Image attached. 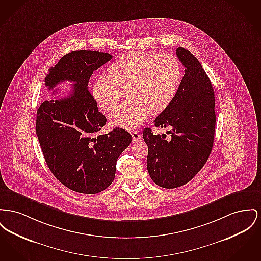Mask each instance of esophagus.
Returning a JSON list of instances; mask_svg holds the SVG:
<instances>
[{"mask_svg": "<svg viewBox=\"0 0 261 261\" xmlns=\"http://www.w3.org/2000/svg\"><path fill=\"white\" fill-rule=\"evenodd\" d=\"M132 138H133V143H136L142 140V135L139 133L138 131H132Z\"/></svg>", "mask_w": 261, "mask_h": 261, "instance_id": "obj_1", "label": "esophagus"}]
</instances>
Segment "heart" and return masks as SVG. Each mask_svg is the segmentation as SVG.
Segmentation results:
<instances>
[{
	"label": "heart",
	"mask_w": 261,
	"mask_h": 261,
	"mask_svg": "<svg viewBox=\"0 0 261 261\" xmlns=\"http://www.w3.org/2000/svg\"><path fill=\"white\" fill-rule=\"evenodd\" d=\"M110 77H97L92 87L95 103L105 110L119 105L127 93L126 105L109 115L115 127L134 129L150 114L163 112L174 99L181 82V65L170 53L130 52L108 68Z\"/></svg>",
	"instance_id": "heart-1"
}]
</instances>
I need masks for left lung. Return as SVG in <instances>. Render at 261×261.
Segmentation results:
<instances>
[{
	"instance_id": "left-lung-1",
	"label": "left lung",
	"mask_w": 261,
	"mask_h": 261,
	"mask_svg": "<svg viewBox=\"0 0 261 261\" xmlns=\"http://www.w3.org/2000/svg\"><path fill=\"white\" fill-rule=\"evenodd\" d=\"M176 55L185 74L172 102L154 119V126L170 127L167 141L145 128L149 152L147 168L154 184L175 188L190 181L206 164L214 143L215 97L211 81L198 59L182 47Z\"/></svg>"
}]
</instances>
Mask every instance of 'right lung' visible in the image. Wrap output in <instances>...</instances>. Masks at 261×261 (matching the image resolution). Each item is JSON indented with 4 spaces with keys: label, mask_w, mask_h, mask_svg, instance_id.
I'll return each instance as SVG.
<instances>
[{
    "label": "right lung",
    "mask_w": 261,
    "mask_h": 261,
    "mask_svg": "<svg viewBox=\"0 0 261 261\" xmlns=\"http://www.w3.org/2000/svg\"><path fill=\"white\" fill-rule=\"evenodd\" d=\"M106 52L80 50L64 55L49 69L45 86L52 90L64 81L73 85L69 96L45 100L37 109L36 135L53 175L68 188L98 193L114 180L116 162L132 136L122 128L99 135L106 116L89 92L92 73L109 61Z\"/></svg>",
    "instance_id": "right-lung-1"
}]
</instances>
